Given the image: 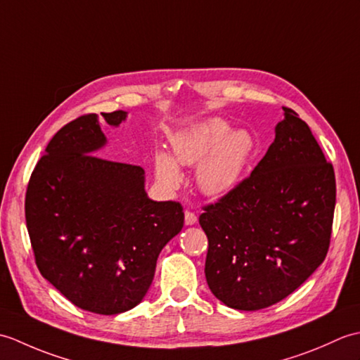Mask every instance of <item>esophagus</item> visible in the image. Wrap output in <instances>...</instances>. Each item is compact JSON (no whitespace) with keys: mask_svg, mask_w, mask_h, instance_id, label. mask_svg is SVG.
<instances>
[{"mask_svg":"<svg viewBox=\"0 0 360 360\" xmlns=\"http://www.w3.org/2000/svg\"><path fill=\"white\" fill-rule=\"evenodd\" d=\"M184 219H186V224L187 226H192V224H195L196 223V215L193 212H190V210H186V213H184Z\"/></svg>","mask_w":360,"mask_h":360,"instance_id":"1","label":"esophagus"}]
</instances>
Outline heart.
I'll return each mask as SVG.
<instances>
[{
    "label": "heart",
    "instance_id": "b5f03b06",
    "mask_svg": "<svg viewBox=\"0 0 360 360\" xmlns=\"http://www.w3.org/2000/svg\"><path fill=\"white\" fill-rule=\"evenodd\" d=\"M176 160L196 165L198 186L205 195L221 196L238 184L254 151V139L243 129L231 131L227 122L213 117L198 122L173 139ZM156 174L168 187L181 182L178 163L165 153L156 156Z\"/></svg>",
    "mask_w": 360,
    "mask_h": 360
}]
</instances>
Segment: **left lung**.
<instances>
[{
    "instance_id": "obj_1",
    "label": "left lung",
    "mask_w": 360,
    "mask_h": 360,
    "mask_svg": "<svg viewBox=\"0 0 360 360\" xmlns=\"http://www.w3.org/2000/svg\"><path fill=\"white\" fill-rule=\"evenodd\" d=\"M252 173L205 204V278L229 308L271 307L303 285L330 249L335 176L307 122L285 108Z\"/></svg>"
}]
</instances>
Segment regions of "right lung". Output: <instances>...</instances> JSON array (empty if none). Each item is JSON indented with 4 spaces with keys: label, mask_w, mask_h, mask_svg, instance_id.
<instances>
[{
    "label": "right lung",
    "mask_w": 360,
    "mask_h": 360,
    "mask_svg": "<svg viewBox=\"0 0 360 360\" xmlns=\"http://www.w3.org/2000/svg\"><path fill=\"white\" fill-rule=\"evenodd\" d=\"M102 116L119 125L127 112ZM105 142L96 114L58 129L30 174L25 213L43 277L75 307L112 316L142 302L184 209L148 200L142 167L96 156Z\"/></svg>",
    "instance_id": "1"
}]
</instances>
